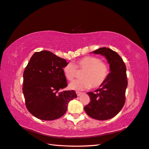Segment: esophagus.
<instances>
[{
	"label": "esophagus",
	"instance_id": "obj_1",
	"mask_svg": "<svg viewBox=\"0 0 149 149\" xmlns=\"http://www.w3.org/2000/svg\"><path fill=\"white\" fill-rule=\"evenodd\" d=\"M76 93H77L78 96H80V95L82 94L81 92H76Z\"/></svg>",
	"mask_w": 149,
	"mask_h": 149
}]
</instances>
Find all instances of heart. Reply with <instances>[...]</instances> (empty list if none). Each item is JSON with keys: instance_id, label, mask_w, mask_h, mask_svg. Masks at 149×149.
<instances>
[{"instance_id": "obj_1", "label": "heart", "mask_w": 149, "mask_h": 149, "mask_svg": "<svg viewBox=\"0 0 149 149\" xmlns=\"http://www.w3.org/2000/svg\"><path fill=\"white\" fill-rule=\"evenodd\" d=\"M77 70L83 71L80 74L81 79L69 84V88L72 90L83 91L91 86L92 88L100 87L107 78L109 72L107 64L92 56L82 57L76 61L74 64H66L63 68L65 78L69 81H72L77 76Z\"/></svg>"}]
</instances>
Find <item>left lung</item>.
Instances as JSON below:
<instances>
[{
	"mask_svg": "<svg viewBox=\"0 0 149 149\" xmlns=\"http://www.w3.org/2000/svg\"><path fill=\"white\" fill-rule=\"evenodd\" d=\"M92 53L107 58L110 72L100 88L94 92H87L91 102L85 106L84 110L88 116L94 119H110L117 115L125 103L127 86L126 67L120 55L110 48H101Z\"/></svg>",
	"mask_w": 149,
	"mask_h": 149,
	"instance_id": "8db88e82",
	"label": "left lung"
}]
</instances>
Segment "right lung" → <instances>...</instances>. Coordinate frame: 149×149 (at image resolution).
Wrapping results in <instances>:
<instances>
[{"mask_svg": "<svg viewBox=\"0 0 149 149\" xmlns=\"http://www.w3.org/2000/svg\"><path fill=\"white\" fill-rule=\"evenodd\" d=\"M68 62L51 52L34 53L24 72L23 93L28 111L39 119L53 120L65 114L74 91L59 92L68 86L63 68Z\"/></svg>", "mask_w": 149, "mask_h": 149, "instance_id": "right-lung-1", "label": "right lung"}]
</instances>
